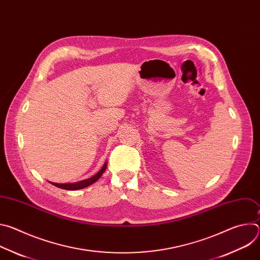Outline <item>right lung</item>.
<instances>
[{
    "mask_svg": "<svg viewBox=\"0 0 260 260\" xmlns=\"http://www.w3.org/2000/svg\"><path fill=\"white\" fill-rule=\"evenodd\" d=\"M107 169V162L104 164L103 168L95 174L93 175L92 177L86 179V180H82V181H79V182H75V183H63V184H60V183H54V182H49L51 183L52 185H54V186L58 187V188H61V189H67V190H78V189H82V188H85L87 186H89V185L93 184L94 182H96L101 176L103 175V173L106 171Z\"/></svg>",
    "mask_w": 260,
    "mask_h": 260,
    "instance_id": "add662e5",
    "label": "right lung"
}]
</instances>
